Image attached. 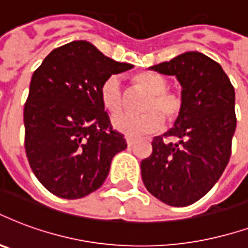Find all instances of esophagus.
Listing matches in <instances>:
<instances>
[{
  "label": "esophagus",
  "instance_id": "1",
  "mask_svg": "<svg viewBox=\"0 0 248 248\" xmlns=\"http://www.w3.org/2000/svg\"><path fill=\"white\" fill-rule=\"evenodd\" d=\"M126 143H127V146H133L134 143H135V139L127 138V139H126Z\"/></svg>",
  "mask_w": 248,
  "mask_h": 248
}]
</instances>
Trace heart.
<instances>
[{
	"label": "heart",
	"instance_id": "heart-1",
	"mask_svg": "<svg viewBox=\"0 0 248 248\" xmlns=\"http://www.w3.org/2000/svg\"><path fill=\"white\" fill-rule=\"evenodd\" d=\"M134 82L139 89L150 94L143 106V110L147 113L142 115L119 114L114 117L113 126L117 131L137 138L157 131L163 126V116L168 124L175 122L180 117L184 100L179 93L167 91L170 82L164 76L155 72H144L135 76ZM100 96L102 105L111 114H117L124 108L126 97L122 82L115 75H111L102 82Z\"/></svg>",
	"mask_w": 248,
	"mask_h": 248
}]
</instances>
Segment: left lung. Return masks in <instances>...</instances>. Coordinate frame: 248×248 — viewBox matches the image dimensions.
Listing matches in <instances>:
<instances>
[{"instance_id":"1","label":"left lung","mask_w":248,"mask_h":248,"mask_svg":"<svg viewBox=\"0 0 248 248\" xmlns=\"http://www.w3.org/2000/svg\"><path fill=\"white\" fill-rule=\"evenodd\" d=\"M180 82L183 111L164 134L179 139L152 140V154L140 163L150 193L170 206H188L212 189L226 168L235 133V92L217 62L190 51L150 67Z\"/></svg>"}]
</instances>
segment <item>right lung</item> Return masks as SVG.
I'll use <instances>...</instances> for the list:
<instances>
[{"instance_id":"1","label":"right lung","mask_w":248,"mask_h":248,"mask_svg":"<svg viewBox=\"0 0 248 248\" xmlns=\"http://www.w3.org/2000/svg\"><path fill=\"white\" fill-rule=\"evenodd\" d=\"M119 63L87 40L55 48L36 69L25 104V148L40 184L67 200L85 197L104 184L115 154L127 147L111 127L100 91Z\"/></svg>"}]
</instances>
